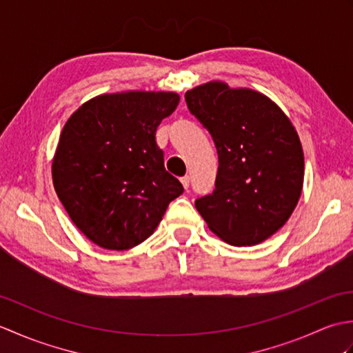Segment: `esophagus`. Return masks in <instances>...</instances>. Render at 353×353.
Returning a JSON list of instances; mask_svg holds the SVG:
<instances>
[{
	"label": "esophagus",
	"mask_w": 353,
	"mask_h": 353,
	"mask_svg": "<svg viewBox=\"0 0 353 353\" xmlns=\"http://www.w3.org/2000/svg\"><path fill=\"white\" fill-rule=\"evenodd\" d=\"M181 182H182V185H183V188H185V190H188V188H190V176H183V177L181 179Z\"/></svg>",
	"instance_id": "esophagus-1"
}]
</instances>
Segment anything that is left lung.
Masks as SVG:
<instances>
[{
	"instance_id": "1",
	"label": "left lung",
	"mask_w": 353,
	"mask_h": 353,
	"mask_svg": "<svg viewBox=\"0 0 353 353\" xmlns=\"http://www.w3.org/2000/svg\"><path fill=\"white\" fill-rule=\"evenodd\" d=\"M219 153L215 190L196 208L216 236L254 245L279 230L303 186V150L290 118L249 88L208 81L185 94Z\"/></svg>"
}]
</instances>
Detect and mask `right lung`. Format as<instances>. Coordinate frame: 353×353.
<instances>
[{"label": "right lung", "mask_w": 353, "mask_h": 353, "mask_svg": "<svg viewBox=\"0 0 353 353\" xmlns=\"http://www.w3.org/2000/svg\"><path fill=\"white\" fill-rule=\"evenodd\" d=\"M179 100L176 92L103 94L63 125L52 183L72 223L103 249L127 250L145 241L183 192L156 144L157 125Z\"/></svg>", "instance_id": "add662e5"}]
</instances>
